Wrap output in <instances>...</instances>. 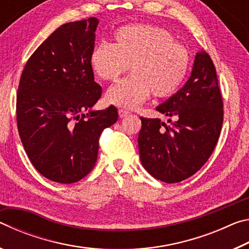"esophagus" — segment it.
I'll return each instance as SVG.
<instances>
[{"label": "esophagus", "mask_w": 249, "mask_h": 249, "mask_svg": "<svg viewBox=\"0 0 249 249\" xmlns=\"http://www.w3.org/2000/svg\"><path fill=\"white\" fill-rule=\"evenodd\" d=\"M128 114H129V112L126 111V109H123V108H120V109H119V115H120V117H125V116H127Z\"/></svg>", "instance_id": "obj_1"}]
</instances>
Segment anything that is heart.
<instances>
[{
    "instance_id": "1",
    "label": "heart",
    "mask_w": 249,
    "mask_h": 249,
    "mask_svg": "<svg viewBox=\"0 0 249 249\" xmlns=\"http://www.w3.org/2000/svg\"><path fill=\"white\" fill-rule=\"evenodd\" d=\"M92 69L104 81L115 82L128 68L130 74L112 87L107 101L135 107L150 93L167 98L178 91L190 67V53L176 43L167 29L146 24L127 25L113 34V44H99L92 50Z\"/></svg>"
}]
</instances>
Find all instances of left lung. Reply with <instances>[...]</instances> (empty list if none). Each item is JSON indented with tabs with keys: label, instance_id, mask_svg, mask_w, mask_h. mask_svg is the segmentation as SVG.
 Wrapping results in <instances>:
<instances>
[{
	"label": "left lung",
	"instance_id": "left-lung-1",
	"mask_svg": "<svg viewBox=\"0 0 249 249\" xmlns=\"http://www.w3.org/2000/svg\"><path fill=\"white\" fill-rule=\"evenodd\" d=\"M174 119L141 117V161L156 179L176 183L188 179L208 161L223 125V100L215 66L208 53L196 56L191 77L182 89L156 107Z\"/></svg>",
	"mask_w": 249,
	"mask_h": 249
}]
</instances>
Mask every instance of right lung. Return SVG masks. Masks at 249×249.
Here are the masks:
<instances>
[{
  "instance_id": "right-lung-1",
  "label": "right lung",
  "mask_w": 249,
  "mask_h": 249,
  "mask_svg": "<svg viewBox=\"0 0 249 249\" xmlns=\"http://www.w3.org/2000/svg\"><path fill=\"white\" fill-rule=\"evenodd\" d=\"M99 19L58 27L26 62L16 96L18 134L33 166L46 178L73 183L98 158L104 128L117 121V108L82 113L98 102L90 57Z\"/></svg>"
}]
</instances>
